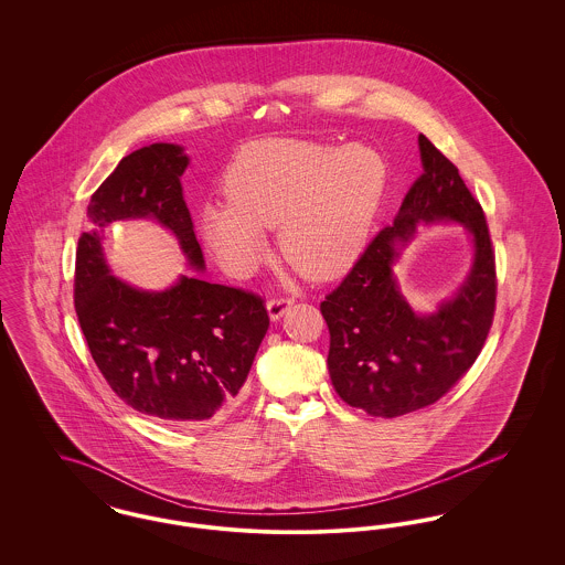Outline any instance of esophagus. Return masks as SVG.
Listing matches in <instances>:
<instances>
[{
	"mask_svg": "<svg viewBox=\"0 0 565 565\" xmlns=\"http://www.w3.org/2000/svg\"><path fill=\"white\" fill-rule=\"evenodd\" d=\"M292 302H295V298H290V296H275V298H270L269 302H267L270 320L273 322L279 320L292 307Z\"/></svg>",
	"mask_w": 565,
	"mask_h": 565,
	"instance_id": "1",
	"label": "esophagus"
}]
</instances>
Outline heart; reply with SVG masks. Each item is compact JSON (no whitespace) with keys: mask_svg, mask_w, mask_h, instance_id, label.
Instances as JSON below:
<instances>
[{"mask_svg":"<svg viewBox=\"0 0 565 565\" xmlns=\"http://www.w3.org/2000/svg\"><path fill=\"white\" fill-rule=\"evenodd\" d=\"M385 180V162L366 146L254 141L224 175L226 201L205 203L196 228L224 269L247 275L269 252L267 228L279 223L284 258L309 279H332L360 256Z\"/></svg>","mask_w":565,"mask_h":565,"instance_id":"obj_1","label":"heart"}]
</instances>
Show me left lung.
Here are the masks:
<instances>
[{
    "label": "left lung",
    "mask_w": 565,
    "mask_h": 565,
    "mask_svg": "<svg viewBox=\"0 0 565 565\" xmlns=\"http://www.w3.org/2000/svg\"><path fill=\"white\" fill-rule=\"evenodd\" d=\"M424 173L392 226L376 233L320 311L330 332L328 371L337 394L373 417H398L443 398L483 350L495 313V254L481 203L456 164L419 135ZM459 221L473 235L476 263L436 315L403 300L391 267L419 221Z\"/></svg>",
    "instance_id": "1"
}]
</instances>
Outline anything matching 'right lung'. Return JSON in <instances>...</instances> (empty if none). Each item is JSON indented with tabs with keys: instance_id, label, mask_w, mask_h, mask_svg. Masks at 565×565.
<instances>
[{
	"instance_id": "add662e5",
	"label": "right lung",
	"mask_w": 565,
	"mask_h": 565,
	"mask_svg": "<svg viewBox=\"0 0 565 565\" xmlns=\"http://www.w3.org/2000/svg\"><path fill=\"white\" fill-rule=\"evenodd\" d=\"M186 167L180 146L152 143L125 157L93 192L76 252L74 302L88 351L114 394L143 415L196 426L222 419L239 403L269 330L265 300L196 275H182L162 292L137 290L109 273L102 249L111 222L154 217L203 270L180 182Z\"/></svg>"
}]
</instances>
